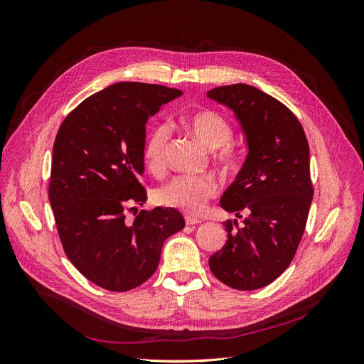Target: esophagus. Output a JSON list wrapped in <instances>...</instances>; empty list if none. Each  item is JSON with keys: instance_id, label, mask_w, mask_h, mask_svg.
<instances>
[{"instance_id": "obj_1", "label": "esophagus", "mask_w": 364, "mask_h": 364, "mask_svg": "<svg viewBox=\"0 0 364 364\" xmlns=\"http://www.w3.org/2000/svg\"><path fill=\"white\" fill-rule=\"evenodd\" d=\"M185 223H186V225H190V226H193V225H199V223H202V220L196 218V217H191V215H186V217H185Z\"/></svg>"}]
</instances>
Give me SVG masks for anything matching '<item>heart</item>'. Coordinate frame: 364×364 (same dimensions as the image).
I'll use <instances>...</instances> for the list:
<instances>
[{
  "label": "heart",
  "instance_id": "1",
  "mask_svg": "<svg viewBox=\"0 0 364 364\" xmlns=\"http://www.w3.org/2000/svg\"><path fill=\"white\" fill-rule=\"evenodd\" d=\"M193 134L209 149H217L214 159L225 170H234L241 162V150L232 144L234 127L215 111L196 112L186 119ZM171 138L168 123H156L147 134L142 156L146 167L155 176L167 168V150ZM217 182L213 176H174L156 191V200L164 206L181 209L188 214H199L206 202L214 197Z\"/></svg>",
  "mask_w": 364,
  "mask_h": 364
}]
</instances>
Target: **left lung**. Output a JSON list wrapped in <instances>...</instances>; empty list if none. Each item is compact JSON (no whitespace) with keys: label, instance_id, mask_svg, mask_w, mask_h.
I'll return each mask as SVG.
<instances>
[{"label":"left lung","instance_id":"8db88e82","mask_svg":"<svg viewBox=\"0 0 364 364\" xmlns=\"http://www.w3.org/2000/svg\"><path fill=\"white\" fill-rule=\"evenodd\" d=\"M208 97L230 107L249 153L220 205L243 225L228 222V241L209 258L214 277L235 290L266 287L290 266L313 200L310 147L290 109L257 87L218 86Z\"/></svg>","mask_w":364,"mask_h":364}]
</instances>
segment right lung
I'll return each mask as SVG.
<instances>
[{"label": "right lung", "mask_w": 364, "mask_h": 364, "mask_svg": "<svg viewBox=\"0 0 364 364\" xmlns=\"http://www.w3.org/2000/svg\"><path fill=\"white\" fill-rule=\"evenodd\" d=\"M182 95L161 85L121 82L87 97L67 115L53 147L48 199L68 259L86 279L111 291L146 282L164 241L185 220L174 208L138 213L149 117ZM126 210L136 218L127 220Z\"/></svg>", "instance_id": "1"}]
</instances>
